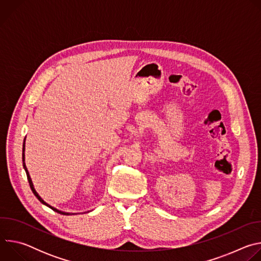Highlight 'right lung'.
<instances>
[{
    "label": "right lung",
    "mask_w": 261,
    "mask_h": 261,
    "mask_svg": "<svg viewBox=\"0 0 261 261\" xmlns=\"http://www.w3.org/2000/svg\"><path fill=\"white\" fill-rule=\"evenodd\" d=\"M24 150H25V137H24V140H23V144H22V166H23V169H24V171H25V173H27V177H28V180H29V184H30V187H31V190L33 191V193H34V195L38 198V200L41 202V203H43L44 205H46V206H48L49 208H51L53 211H55L56 213H58V214H61V215H66V216H69V215H76V214H79V213H67V212H63V211H60V210H58V208H56V207H54V206H51L50 204H48L47 202H45L43 199H42V197L38 194V192L36 191V189H35V187H34V184H33V181H32V178H31V176H30V173H29V170H28V168H27V166H25V162H24ZM85 213H89V212H85Z\"/></svg>",
    "instance_id": "right-lung-1"
}]
</instances>
